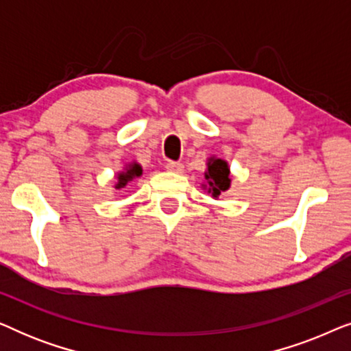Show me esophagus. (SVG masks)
<instances>
[{
    "instance_id": "esophagus-1",
    "label": "esophagus",
    "mask_w": 351,
    "mask_h": 351,
    "mask_svg": "<svg viewBox=\"0 0 351 351\" xmlns=\"http://www.w3.org/2000/svg\"><path fill=\"white\" fill-rule=\"evenodd\" d=\"M166 169L171 172H182L184 171V165L179 161H167L166 162Z\"/></svg>"
}]
</instances>
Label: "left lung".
<instances>
[{"label":"left lung","mask_w":351,"mask_h":351,"mask_svg":"<svg viewBox=\"0 0 351 351\" xmlns=\"http://www.w3.org/2000/svg\"><path fill=\"white\" fill-rule=\"evenodd\" d=\"M230 171L227 162L223 160H210L208 162V172H206V180H208L209 185V193L213 196L220 195V191L228 190L230 186Z\"/></svg>","instance_id":"left-lung-1"}]
</instances>
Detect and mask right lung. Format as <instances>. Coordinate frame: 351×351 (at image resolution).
<instances>
[{
  "label": "right lung",
  "instance_id": "obj_1",
  "mask_svg": "<svg viewBox=\"0 0 351 351\" xmlns=\"http://www.w3.org/2000/svg\"><path fill=\"white\" fill-rule=\"evenodd\" d=\"M141 174H142V167L138 165H131L126 169V172H121V174L118 176L117 189H123V186H126L129 180H132L134 177H138Z\"/></svg>",
  "mask_w": 351,
  "mask_h": 351
}]
</instances>
